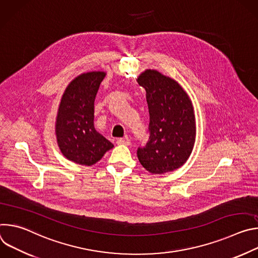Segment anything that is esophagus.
<instances>
[{"label":"esophagus","instance_id":"1","mask_svg":"<svg viewBox=\"0 0 258 258\" xmlns=\"http://www.w3.org/2000/svg\"><path fill=\"white\" fill-rule=\"evenodd\" d=\"M131 140L128 138H120L117 140L118 145H131Z\"/></svg>","mask_w":258,"mask_h":258}]
</instances>
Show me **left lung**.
I'll return each mask as SVG.
<instances>
[{
	"instance_id": "obj_1",
	"label": "left lung",
	"mask_w": 258,
	"mask_h": 258,
	"mask_svg": "<svg viewBox=\"0 0 258 258\" xmlns=\"http://www.w3.org/2000/svg\"><path fill=\"white\" fill-rule=\"evenodd\" d=\"M137 82L146 91L150 116L149 139L138 148V158L151 173L174 170L187 161L195 143L191 100L175 81L157 70H146Z\"/></svg>"
}]
</instances>
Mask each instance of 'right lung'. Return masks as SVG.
<instances>
[{
	"mask_svg": "<svg viewBox=\"0 0 258 258\" xmlns=\"http://www.w3.org/2000/svg\"><path fill=\"white\" fill-rule=\"evenodd\" d=\"M105 72L93 71L73 80L63 94L56 121V136L62 154L69 160L93 165L113 148V144L94 126L95 99Z\"/></svg>",
	"mask_w": 258,
	"mask_h": 258,
	"instance_id": "obj_1",
	"label": "right lung"
}]
</instances>
